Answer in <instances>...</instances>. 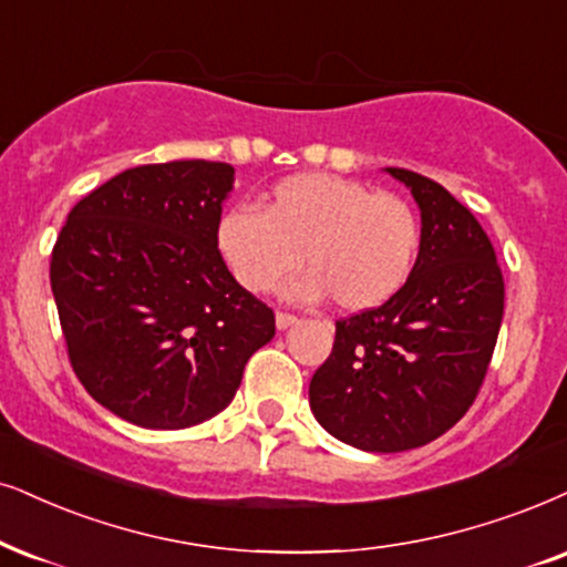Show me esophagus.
I'll list each match as a JSON object with an SVG mask.
<instances>
[{"label": "esophagus", "instance_id": "1", "mask_svg": "<svg viewBox=\"0 0 567 567\" xmlns=\"http://www.w3.org/2000/svg\"><path fill=\"white\" fill-rule=\"evenodd\" d=\"M275 321H277V329H288V327H292V324H298L300 319L296 317V313H288V311H277Z\"/></svg>", "mask_w": 567, "mask_h": 567}]
</instances>
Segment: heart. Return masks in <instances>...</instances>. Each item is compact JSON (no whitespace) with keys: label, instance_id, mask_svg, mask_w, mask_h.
Here are the masks:
<instances>
[{"label":"heart","instance_id":"heart-1","mask_svg":"<svg viewBox=\"0 0 567 567\" xmlns=\"http://www.w3.org/2000/svg\"><path fill=\"white\" fill-rule=\"evenodd\" d=\"M217 248L250 292H269L298 269L308 275L292 298L332 296L346 311H367L395 298L421 254V219L398 193L353 177L306 172L279 181L264 209H230L217 225Z\"/></svg>","mask_w":567,"mask_h":567}]
</instances>
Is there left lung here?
Wrapping results in <instances>:
<instances>
[{
	"instance_id": "obj_1",
	"label": "left lung",
	"mask_w": 567,
	"mask_h": 567,
	"mask_svg": "<svg viewBox=\"0 0 567 567\" xmlns=\"http://www.w3.org/2000/svg\"><path fill=\"white\" fill-rule=\"evenodd\" d=\"M421 209V254L395 298L334 324L308 400L337 440L403 453L463 419L482 390L505 311V279L484 227L419 172L386 167Z\"/></svg>"
}]
</instances>
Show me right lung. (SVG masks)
<instances>
[{
    "label": "right lung",
    "instance_id": "1",
    "mask_svg": "<svg viewBox=\"0 0 567 567\" xmlns=\"http://www.w3.org/2000/svg\"><path fill=\"white\" fill-rule=\"evenodd\" d=\"M225 162L143 164L83 196L56 235L49 279L85 392L143 429H185L238 392L275 311L217 248Z\"/></svg>",
    "mask_w": 567,
    "mask_h": 567
}]
</instances>
